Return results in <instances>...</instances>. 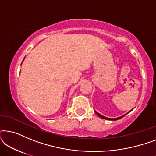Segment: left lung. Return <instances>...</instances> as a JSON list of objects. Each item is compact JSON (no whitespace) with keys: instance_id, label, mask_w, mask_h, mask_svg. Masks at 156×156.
<instances>
[{"instance_id":"left-lung-1","label":"left lung","mask_w":156,"mask_h":156,"mask_svg":"<svg viewBox=\"0 0 156 156\" xmlns=\"http://www.w3.org/2000/svg\"><path fill=\"white\" fill-rule=\"evenodd\" d=\"M132 110H133V109H132ZM132 110H131V111H130V112H128V113L131 112ZM95 113H96V114H97L98 115V116H99L100 117V118H101V119H106V120H111V121H116V120H119V119H121V118H122V117H123V116H125V115H126V114H128V113H126V114H124V115H123V116H120V117H118V118L111 119V118H107V117H105V116H102V115H101V114H99V113H98L97 112H96V111H95Z\"/></svg>"}]
</instances>
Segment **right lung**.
<instances>
[{
    "mask_svg": "<svg viewBox=\"0 0 156 156\" xmlns=\"http://www.w3.org/2000/svg\"><path fill=\"white\" fill-rule=\"evenodd\" d=\"M23 60H24V59H23Z\"/></svg>",
    "mask_w": 156,
    "mask_h": 156,
    "instance_id": "obj_1",
    "label": "right lung"
}]
</instances>
